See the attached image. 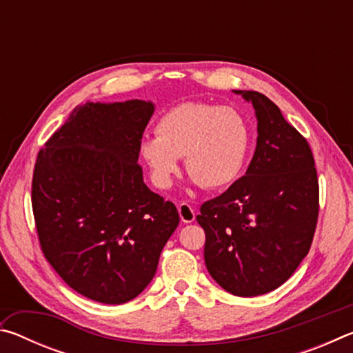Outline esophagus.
Segmentation results:
<instances>
[{
	"mask_svg": "<svg viewBox=\"0 0 353 353\" xmlns=\"http://www.w3.org/2000/svg\"><path fill=\"white\" fill-rule=\"evenodd\" d=\"M177 210H179V216H181L182 223H193L196 214H194V210L193 207H191L190 204H187V202H181V204L177 205Z\"/></svg>",
	"mask_w": 353,
	"mask_h": 353,
	"instance_id": "obj_1",
	"label": "esophagus"
}]
</instances>
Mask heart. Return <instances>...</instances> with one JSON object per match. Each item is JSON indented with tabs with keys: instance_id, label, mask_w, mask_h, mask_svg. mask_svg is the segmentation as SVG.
Masks as SVG:
<instances>
[{
	"instance_id": "b5f03b06",
	"label": "heart",
	"mask_w": 353,
	"mask_h": 353,
	"mask_svg": "<svg viewBox=\"0 0 353 353\" xmlns=\"http://www.w3.org/2000/svg\"><path fill=\"white\" fill-rule=\"evenodd\" d=\"M250 129L234 107L187 101L166 110L155 124V137L140 143L154 182L168 187L183 157L185 171L202 188L234 183L246 165Z\"/></svg>"
}]
</instances>
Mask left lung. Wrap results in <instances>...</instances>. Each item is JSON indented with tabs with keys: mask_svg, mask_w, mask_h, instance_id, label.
Instances as JSON below:
<instances>
[{
	"mask_svg": "<svg viewBox=\"0 0 353 353\" xmlns=\"http://www.w3.org/2000/svg\"><path fill=\"white\" fill-rule=\"evenodd\" d=\"M256 115V148L246 174L196 216L205 232L210 276L230 294L279 288L305 259L319 214V183L308 141L259 92H240Z\"/></svg>",
	"mask_w": 353,
	"mask_h": 353,
	"instance_id": "left-lung-1",
	"label": "left lung"
}]
</instances>
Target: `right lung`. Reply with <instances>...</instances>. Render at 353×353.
Segmentation results:
<instances>
[{"mask_svg": "<svg viewBox=\"0 0 353 353\" xmlns=\"http://www.w3.org/2000/svg\"><path fill=\"white\" fill-rule=\"evenodd\" d=\"M154 105H77L41 148L32 212L45 259L70 288L101 303L132 301L151 282L179 224L139 162Z\"/></svg>", "mask_w": 353, "mask_h": 353, "instance_id": "right-lung-1", "label": "right lung"}]
</instances>
